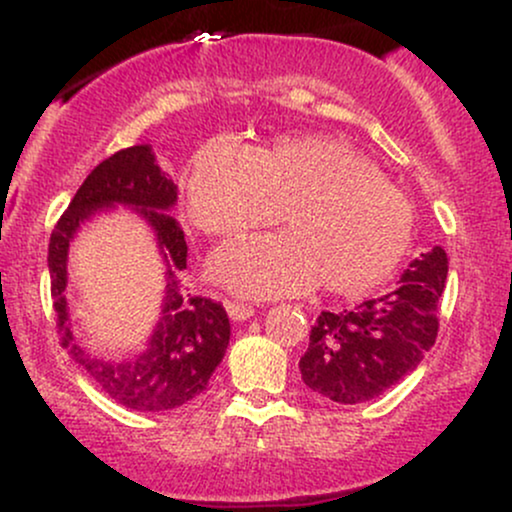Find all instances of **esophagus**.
Segmentation results:
<instances>
[{
  "label": "esophagus",
  "instance_id": "1",
  "mask_svg": "<svg viewBox=\"0 0 512 512\" xmlns=\"http://www.w3.org/2000/svg\"><path fill=\"white\" fill-rule=\"evenodd\" d=\"M226 310L228 315H231V320H248L255 313V308H252L250 303H240V301H226Z\"/></svg>",
  "mask_w": 512,
  "mask_h": 512
}]
</instances>
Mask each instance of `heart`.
Returning <instances> with one entry per match:
<instances>
[{
    "label": "heart",
    "instance_id": "heart-1",
    "mask_svg": "<svg viewBox=\"0 0 512 512\" xmlns=\"http://www.w3.org/2000/svg\"><path fill=\"white\" fill-rule=\"evenodd\" d=\"M192 221L233 236L281 219L289 231L228 243L214 274L245 296H291L322 286L354 296L387 279L407 255L414 209L349 144L286 137L252 149L216 137L197 151L187 178Z\"/></svg>",
    "mask_w": 512,
    "mask_h": 512
}]
</instances>
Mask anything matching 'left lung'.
I'll return each mask as SVG.
<instances>
[{"label":"left lung","instance_id":"1","mask_svg":"<svg viewBox=\"0 0 512 512\" xmlns=\"http://www.w3.org/2000/svg\"><path fill=\"white\" fill-rule=\"evenodd\" d=\"M448 255L436 245L409 264L395 291L354 310H322L301 356L303 383L339 404L378 397L424 361L438 337Z\"/></svg>","mask_w":512,"mask_h":512}]
</instances>
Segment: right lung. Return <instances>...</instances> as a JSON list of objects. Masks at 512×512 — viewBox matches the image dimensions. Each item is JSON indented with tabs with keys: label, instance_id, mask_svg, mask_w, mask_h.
I'll return each instance as SVG.
<instances>
[{
	"label": "right lung",
	"instance_id": "obj_1",
	"mask_svg": "<svg viewBox=\"0 0 512 512\" xmlns=\"http://www.w3.org/2000/svg\"><path fill=\"white\" fill-rule=\"evenodd\" d=\"M178 199V185L158 168L146 144L129 146L105 158L76 190L50 236V293L55 301L57 337L81 368L108 392L110 399L137 411H168L192 402L207 390L211 373L226 354L231 322L221 303L182 291L180 272L187 267L185 233L173 216L163 214ZM115 203L134 206L155 226L159 247L169 262L164 317L142 355L129 362L91 357L73 342L68 327L66 250L73 233L93 210Z\"/></svg>",
	"mask_w": 512,
	"mask_h": 512
}]
</instances>
